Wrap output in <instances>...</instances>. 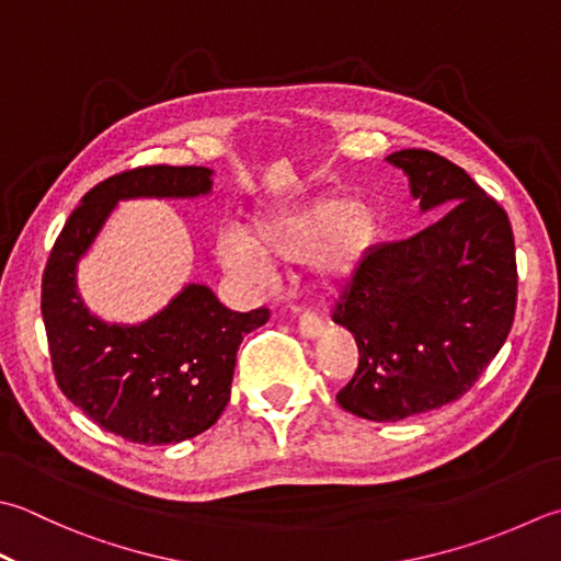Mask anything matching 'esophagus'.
I'll return each instance as SVG.
<instances>
[{"label": "esophagus", "instance_id": "1", "mask_svg": "<svg viewBox=\"0 0 561 561\" xmlns=\"http://www.w3.org/2000/svg\"><path fill=\"white\" fill-rule=\"evenodd\" d=\"M299 331L304 337H318V335H323L325 325L313 311H304L299 318Z\"/></svg>", "mask_w": 561, "mask_h": 561}]
</instances>
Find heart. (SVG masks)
<instances>
[{"mask_svg":"<svg viewBox=\"0 0 561 561\" xmlns=\"http://www.w3.org/2000/svg\"><path fill=\"white\" fill-rule=\"evenodd\" d=\"M375 236L377 214L369 206L325 196L299 211L257 218L248 238L224 236L218 257L250 282H267L270 262H304L316 255V270L335 279L357 265Z\"/></svg>","mask_w":561,"mask_h":561,"instance_id":"obj_1","label":"heart"}]
</instances>
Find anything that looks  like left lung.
Listing matches in <instances>:
<instances>
[{"label":"left lung","mask_w":561,"mask_h":561,"mask_svg":"<svg viewBox=\"0 0 561 561\" xmlns=\"http://www.w3.org/2000/svg\"><path fill=\"white\" fill-rule=\"evenodd\" d=\"M421 211L411 238L371 245L335 304L359 365L337 403L389 423L440 409L474 387L511 333L518 270L506 211L455 162L431 150L391 152Z\"/></svg>","instance_id":"1"}]
</instances>
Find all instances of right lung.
<instances>
[{
    "instance_id": "obj_1",
    "label": "right lung",
    "mask_w": 561,
    "mask_h": 561,
    "mask_svg": "<svg viewBox=\"0 0 561 561\" xmlns=\"http://www.w3.org/2000/svg\"><path fill=\"white\" fill-rule=\"evenodd\" d=\"M211 174L150 164L96 184L70 214L43 272L41 311L55 381L87 419L130 443H182L221 419L238 347L270 311H230L206 284H186L148 321L106 323L77 294V265L118 202L192 199L211 192Z\"/></svg>"
}]
</instances>
